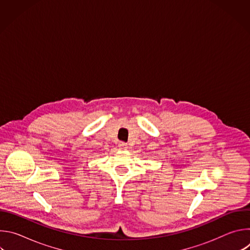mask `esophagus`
<instances>
[{"instance_id": "34e87169", "label": "esophagus", "mask_w": 250, "mask_h": 250, "mask_svg": "<svg viewBox=\"0 0 250 250\" xmlns=\"http://www.w3.org/2000/svg\"><path fill=\"white\" fill-rule=\"evenodd\" d=\"M119 147L121 149H126L127 148V145L125 144V142H120L119 144Z\"/></svg>"}]
</instances>
